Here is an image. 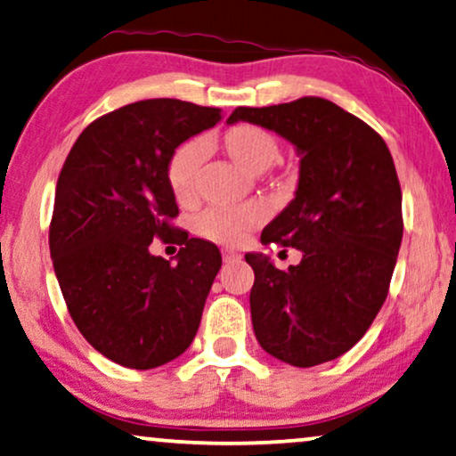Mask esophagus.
<instances>
[{
    "mask_svg": "<svg viewBox=\"0 0 456 456\" xmlns=\"http://www.w3.org/2000/svg\"><path fill=\"white\" fill-rule=\"evenodd\" d=\"M223 260L224 263H238V260H241V254L240 252H235V250H232V248H224L223 250Z\"/></svg>",
    "mask_w": 456,
    "mask_h": 456,
    "instance_id": "1",
    "label": "esophagus"
}]
</instances>
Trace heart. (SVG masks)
<instances>
[{
    "label": "heart",
    "mask_w": 456,
    "mask_h": 456,
    "mask_svg": "<svg viewBox=\"0 0 456 456\" xmlns=\"http://www.w3.org/2000/svg\"><path fill=\"white\" fill-rule=\"evenodd\" d=\"M229 151L248 171H265L279 154L275 139L258 126H238L227 135ZM210 151L208 137H196L181 145L168 165V183L179 202H191L196 196L198 175ZM266 206L260 202L218 204L202 212L198 229L206 238L223 244H240L250 229L265 221Z\"/></svg>",
    "instance_id": "b5f03b06"
}]
</instances>
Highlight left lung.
<instances>
[{
  "mask_svg": "<svg viewBox=\"0 0 456 456\" xmlns=\"http://www.w3.org/2000/svg\"><path fill=\"white\" fill-rule=\"evenodd\" d=\"M275 131L300 156L294 198L260 241L296 248L298 265L279 271L248 252L250 313L265 352L314 367L348 352L384 305L403 241V191L384 139L323 97L235 108L229 125Z\"/></svg>",
  "mask_w": 456,
  "mask_h": 456,
  "instance_id": "left-lung-1",
  "label": "left lung"
}]
</instances>
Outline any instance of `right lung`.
<instances>
[{"label": "right lung", "instance_id": "1", "mask_svg": "<svg viewBox=\"0 0 456 456\" xmlns=\"http://www.w3.org/2000/svg\"><path fill=\"white\" fill-rule=\"evenodd\" d=\"M218 108L142 100L97 118L58 177L50 252L69 313L97 352L129 369H156L196 338L221 252L168 224L175 150L221 120ZM183 245L175 263L149 244Z\"/></svg>", "mask_w": 456, "mask_h": 456}]
</instances>
